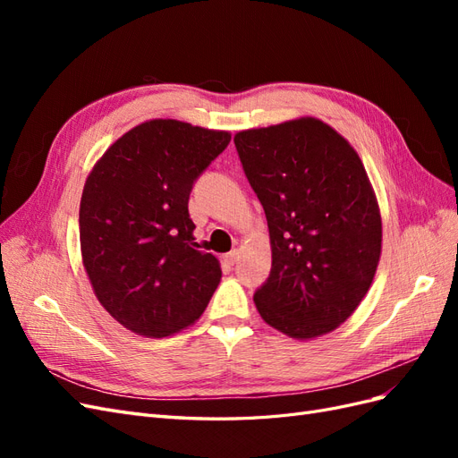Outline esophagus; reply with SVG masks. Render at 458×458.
Returning <instances> with one entry per match:
<instances>
[{"mask_svg":"<svg viewBox=\"0 0 458 458\" xmlns=\"http://www.w3.org/2000/svg\"><path fill=\"white\" fill-rule=\"evenodd\" d=\"M239 258H241V252H239V250H233V252L225 254V261L229 263V266H234V263L239 261Z\"/></svg>","mask_w":458,"mask_h":458,"instance_id":"esophagus-1","label":"esophagus"}]
</instances>
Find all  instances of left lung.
Masks as SVG:
<instances>
[{
	"label": "left lung",
	"instance_id": "1",
	"mask_svg": "<svg viewBox=\"0 0 458 458\" xmlns=\"http://www.w3.org/2000/svg\"><path fill=\"white\" fill-rule=\"evenodd\" d=\"M234 147L271 239L256 308L293 338L327 335L357 310L380 259L382 221L363 162L315 118L239 131Z\"/></svg>",
	"mask_w": 458,
	"mask_h": 458
}]
</instances>
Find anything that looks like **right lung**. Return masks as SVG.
<instances>
[{"instance_id":"1","label":"right lung","mask_w":458,"mask_h":458,"mask_svg":"<svg viewBox=\"0 0 458 458\" xmlns=\"http://www.w3.org/2000/svg\"><path fill=\"white\" fill-rule=\"evenodd\" d=\"M227 131L177 120L141 123L95 164L80 202L84 267L120 325L164 338L192 325L221 279L189 216L192 185L227 148Z\"/></svg>"}]
</instances>
